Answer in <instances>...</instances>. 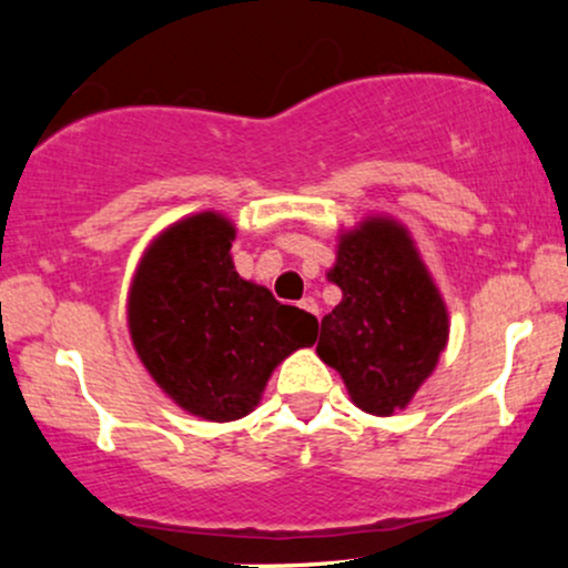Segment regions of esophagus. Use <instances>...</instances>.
Returning <instances> with one entry per match:
<instances>
[{
    "label": "esophagus",
    "mask_w": 568,
    "mask_h": 568,
    "mask_svg": "<svg viewBox=\"0 0 568 568\" xmlns=\"http://www.w3.org/2000/svg\"><path fill=\"white\" fill-rule=\"evenodd\" d=\"M298 306H302V310H306V312H312V315H317V302L312 296H304L302 302H298Z\"/></svg>",
    "instance_id": "obj_1"
}]
</instances>
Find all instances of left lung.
<instances>
[{
  "mask_svg": "<svg viewBox=\"0 0 568 568\" xmlns=\"http://www.w3.org/2000/svg\"><path fill=\"white\" fill-rule=\"evenodd\" d=\"M328 280L342 288V302L321 323V361L338 371L366 414L406 408L448 342L446 304L408 230L371 216L338 234Z\"/></svg>",
  "mask_w": 568,
  "mask_h": 568,
  "instance_id": "obj_1",
  "label": "left lung"
}]
</instances>
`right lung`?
<instances>
[{"instance_id": "obj_1", "label": "right lung", "mask_w": 568, "mask_h": 568, "mask_svg": "<svg viewBox=\"0 0 568 568\" xmlns=\"http://www.w3.org/2000/svg\"><path fill=\"white\" fill-rule=\"evenodd\" d=\"M232 240L221 213L175 221L146 247L128 296L143 368L175 406L207 422L251 414L272 371L317 338L315 315L237 275Z\"/></svg>"}]
</instances>
